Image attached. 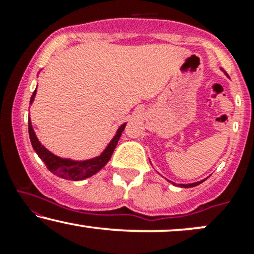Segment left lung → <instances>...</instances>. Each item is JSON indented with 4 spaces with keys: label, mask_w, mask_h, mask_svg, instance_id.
Segmentation results:
<instances>
[{
    "label": "left lung",
    "mask_w": 254,
    "mask_h": 254,
    "mask_svg": "<svg viewBox=\"0 0 254 254\" xmlns=\"http://www.w3.org/2000/svg\"><path fill=\"white\" fill-rule=\"evenodd\" d=\"M221 70H222V71L224 72V74H226V71H224L222 68H221ZM226 75H227V74H226ZM204 180H205V179H204ZM204 180H200V182H196V183H192V184H179V186H180V188H185V189H188V188H194V186H197V185H199V184H202V183L204 182ZM170 183H172V182H170ZM172 184H173V185H176V184H174V183H172Z\"/></svg>",
    "instance_id": "8db88e82"
}]
</instances>
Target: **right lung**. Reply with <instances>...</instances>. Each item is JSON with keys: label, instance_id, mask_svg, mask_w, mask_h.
Masks as SVG:
<instances>
[{"label": "right lung", "instance_id": "obj_1", "mask_svg": "<svg viewBox=\"0 0 254 254\" xmlns=\"http://www.w3.org/2000/svg\"><path fill=\"white\" fill-rule=\"evenodd\" d=\"M37 94V88L33 92L31 97L30 104L32 105L34 101ZM125 125L127 123L122 124L116 131V135L113 136V138L111 139L110 143L106 145L103 153L100 155L92 157V159L87 160H72L69 157H61L55 155L54 153H51L48 148H45L40 143V141L38 139V137L34 132L33 127H32L31 118L28 117V133H30V139L32 147H33L34 151L37 153V155L40 157V160L46 165V168L51 172L55 176L63 178V179L68 180H83L87 178L94 176L97 174L101 168L104 167L107 162L110 161L111 156H112L113 150H115L116 145H117L119 138H121L122 132L125 129Z\"/></svg>", "mask_w": 254, "mask_h": 254}]
</instances>
